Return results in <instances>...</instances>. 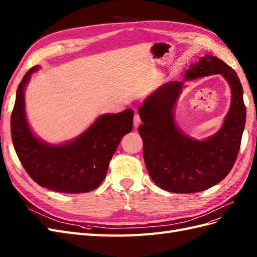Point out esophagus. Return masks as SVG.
<instances>
[{
    "label": "esophagus",
    "mask_w": 257,
    "mask_h": 257,
    "mask_svg": "<svg viewBox=\"0 0 257 257\" xmlns=\"http://www.w3.org/2000/svg\"><path fill=\"white\" fill-rule=\"evenodd\" d=\"M141 117H140V115H138V113H136L135 115H134V127L135 128H137L138 126L141 125Z\"/></svg>",
    "instance_id": "34e87169"
}]
</instances>
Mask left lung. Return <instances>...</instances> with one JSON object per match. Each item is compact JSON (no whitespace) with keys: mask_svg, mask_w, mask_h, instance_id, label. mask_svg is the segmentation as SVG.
Wrapping results in <instances>:
<instances>
[{"mask_svg":"<svg viewBox=\"0 0 257 257\" xmlns=\"http://www.w3.org/2000/svg\"><path fill=\"white\" fill-rule=\"evenodd\" d=\"M213 74H220L228 82L231 101L223 125L210 137L196 140L177 126L175 107L184 82L164 83L138 109L146 168L152 180L166 191L193 193L209 189L228 175L237 159L246 117L237 73L223 60L206 54L190 65L184 81Z\"/></svg>","mask_w":257,"mask_h":257,"instance_id":"8db88e82","label":"left lung"}]
</instances>
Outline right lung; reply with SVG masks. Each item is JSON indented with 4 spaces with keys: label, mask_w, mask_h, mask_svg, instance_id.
Segmentation results:
<instances>
[{
    "label": "right lung",
    "mask_w": 257,
    "mask_h": 257,
    "mask_svg": "<svg viewBox=\"0 0 257 257\" xmlns=\"http://www.w3.org/2000/svg\"><path fill=\"white\" fill-rule=\"evenodd\" d=\"M32 67L19 83L11 117L14 148L30 177L44 188L65 193L96 189L105 179L123 136L133 127L134 111L99 115L82 134L61 144H50L33 133L26 114L25 91Z\"/></svg>",
    "instance_id": "obj_1"
}]
</instances>
